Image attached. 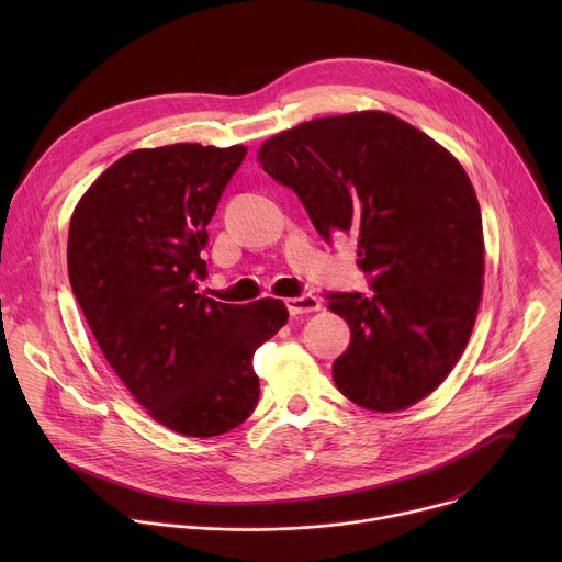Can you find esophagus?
Returning <instances> with one entry per match:
<instances>
[{"instance_id": "obj_1", "label": "esophagus", "mask_w": 562, "mask_h": 562, "mask_svg": "<svg viewBox=\"0 0 562 562\" xmlns=\"http://www.w3.org/2000/svg\"><path fill=\"white\" fill-rule=\"evenodd\" d=\"M286 308L291 315H304V313H315L323 308V302H319L315 295H300V297H286L284 300Z\"/></svg>"}]
</instances>
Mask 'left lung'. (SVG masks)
Listing matches in <instances>:
<instances>
[{
	"mask_svg": "<svg viewBox=\"0 0 562 562\" xmlns=\"http://www.w3.org/2000/svg\"><path fill=\"white\" fill-rule=\"evenodd\" d=\"M258 162L325 239L358 235L373 295L334 293L351 329L334 382L369 412L427 397L462 356L483 295L480 204L458 159L384 111L317 117L269 137Z\"/></svg>",
	"mask_w": 562,
	"mask_h": 562,
	"instance_id": "8db88e82",
	"label": "left lung"
}]
</instances>
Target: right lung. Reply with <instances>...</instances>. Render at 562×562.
I'll list each match as a JSON object with an SVG mask.
<instances>
[{
  "label": "right lung",
  "mask_w": 562,
  "mask_h": 562,
  "mask_svg": "<svg viewBox=\"0 0 562 562\" xmlns=\"http://www.w3.org/2000/svg\"><path fill=\"white\" fill-rule=\"evenodd\" d=\"M245 155L243 144L131 150L79 198L68 226L70 286L104 358L155 423L191 438L254 414V353L289 319L276 297L200 293L206 224Z\"/></svg>",
  "instance_id": "add662e5"
}]
</instances>
